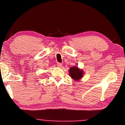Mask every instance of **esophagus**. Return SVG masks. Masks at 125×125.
Segmentation results:
<instances>
[{
	"label": "esophagus",
	"mask_w": 125,
	"mask_h": 125,
	"mask_svg": "<svg viewBox=\"0 0 125 125\" xmlns=\"http://www.w3.org/2000/svg\"><path fill=\"white\" fill-rule=\"evenodd\" d=\"M57 66L58 67H62V64L61 63H60V62H58L57 63Z\"/></svg>",
	"instance_id": "obj_1"
}]
</instances>
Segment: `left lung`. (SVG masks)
<instances>
[{
  "label": "left lung",
  "instance_id": "8db88e82",
  "mask_svg": "<svg viewBox=\"0 0 125 125\" xmlns=\"http://www.w3.org/2000/svg\"><path fill=\"white\" fill-rule=\"evenodd\" d=\"M83 71L78 69L77 67H73L69 69V74L73 79H80L83 77Z\"/></svg>",
  "mask_w": 125,
  "mask_h": 125
}]
</instances>
